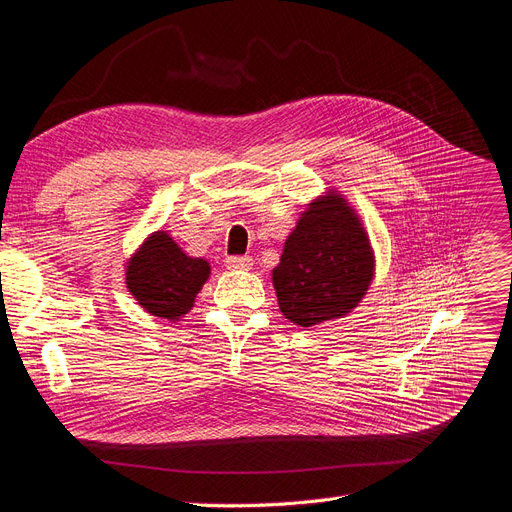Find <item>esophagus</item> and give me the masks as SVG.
Here are the masks:
<instances>
[{
    "mask_svg": "<svg viewBox=\"0 0 512 512\" xmlns=\"http://www.w3.org/2000/svg\"><path fill=\"white\" fill-rule=\"evenodd\" d=\"M224 264H227V269H231V271H250L254 267L250 256H229L227 260H224Z\"/></svg>",
    "mask_w": 512,
    "mask_h": 512,
    "instance_id": "34e87169",
    "label": "esophagus"
}]
</instances>
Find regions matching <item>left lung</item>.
<instances>
[{
	"instance_id": "8db88e82",
	"label": "left lung",
	"mask_w": 512,
	"mask_h": 512,
	"mask_svg": "<svg viewBox=\"0 0 512 512\" xmlns=\"http://www.w3.org/2000/svg\"><path fill=\"white\" fill-rule=\"evenodd\" d=\"M374 271V248L359 214L327 189L285 239L273 288L285 319L313 327L349 315L370 290Z\"/></svg>"
}]
</instances>
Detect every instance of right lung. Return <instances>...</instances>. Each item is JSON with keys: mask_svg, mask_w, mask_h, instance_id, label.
Wrapping results in <instances>:
<instances>
[{"mask_svg": "<svg viewBox=\"0 0 512 512\" xmlns=\"http://www.w3.org/2000/svg\"><path fill=\"white\" fill-rule=\"evenodd\" d=\"M210 262L182 252L168 231H155L126 262V288L147 313L180 321L210 279Z\"/></svg>", "mask_w": 512, "mask_h": 512, "instance_id": "add662e5", "label": "right lung"}]
</instances>
